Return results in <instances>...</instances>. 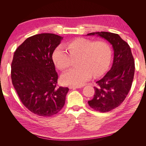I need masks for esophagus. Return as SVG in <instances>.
Wrapping results in <instances>:
<instances>
[{
    "instance_id": "34e87169",
    "label": "esophagus",
    "mask_w": 146,
    "mask_h": 146,
    "mask_svg": "<svg viewBox=\"0 0 146 146\" xmlns=\"http://www.w3.org/2000/svg\"><path fill=\"white\" fill-rule=\"evenodd\" d=\"M80 87L79 86H69V89H77V88H79Z\"/></svg>"
}]
</instances>
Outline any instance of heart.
<instances>
[{
    "label": "heart",
    "instance_id": "1",
    "mask_svg": "<svg viewBox=\"0 0 146 146\" xmlns=\"http://www.w3.org/2000/svg\"><path fill=\"white\" fill-rule=\"evenodd\" d=\"M68 52L62 46H58L53 52L52 59L60 69L69 67L71 57L80 55L77 68L64 72L61 80L65 85L80 86L89 80L92 75L98 76L103 74L110 63L111 50L104 41H96L80 38L67 44Z\"/></svg>",
    "mask_w": 146,
    "mask_h": 146
}]
</instances>
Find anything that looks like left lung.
Instances as JSON below:
<instances>
[{
    "label": "left lung",
    "mask_w": 146,
    "mask_h": 146,
    "mask_svg": "<svg viewBox=\"0 0 146 146\" xmlns=\"http://www.w3.org/2000/svg\"><path fill=\"white\" fill-rule=\"evenodd\" d=\"M87 36L97 35L112 45L114 51L111 69L100 80L96 82L95 94L88 102L96 111L105 113L120 105L130 90L135 74V61L129 45L119 35L107 32H92Z\"/></svg>",
    "instance_id": "obj_1"
}]
</instances>
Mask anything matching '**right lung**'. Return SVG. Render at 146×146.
Segmentation results:
<instances>
[{"mask_svg":"<svg viewBox=\"0 0 146 146\" xmlns=\"http://www.w3.org/2000/svg\"><path fill=\"white\" fill-rule=\"evenodd\" d=\"M63 37L41 33L26 39L14 53L11 80L19 98L31 112L50 117L63 107L68 88H57L52 54Z\"/></svg>","mask_w":146,"mask_h":146,"instance_id":"add662e5","label":"right lung"}]
</instances>
